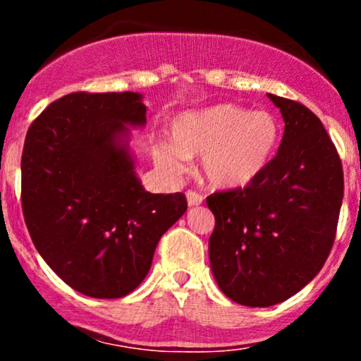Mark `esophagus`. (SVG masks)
<instances>
[{
	"mask_svg": "<svg viewBox=\"0 0 361 361\" xmlns=\"http://www.w3.org/2000/svg\"><path fill=\"white\" fill-rule=\"evenodd\" d=\"M186 202H188L190 207H197L204 202V197H202L200 193L193 192V190H188V192H186Z\"/></svg>",
	"mask_w": 361,
	"mask_h": 361,
	"instance_id": "34e87169",
	"label": "esophagus"
}]
</instances>
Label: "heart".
<instances>
[{
    "label": "heart",
    "instance_id": "b5f03b06",
    "mask_svg": "<svg viewBox=\"0 0 361 361\" xmlns=\"http://www.w3.org/2000/svg\"><path fill=\"white\" fill-rule=\"evenodd\" d=\"M171 144L154 147L156 164L181 175L186 159L202 156V175L217 190L251 185L271 163L280 142L279 120L270 111H250L233 103L186 110L169 123Z\"/></svg>",
    "mask_w": 361,
    "mask_h": 361
}]
</instances>
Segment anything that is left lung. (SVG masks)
Wrapping results in <instances>:
<instances>
[{
	"mask_svg": "<svg viewBox=\"0 0 361 361\" xmlns=\"http://www.w3.org/2000/svg\"><path fill=\"white\" fill-rule=\"evenodd\" d=\"M285 122L279 152L251 185L214 193L209 239L219 288L247 307H270L300 292L324 267L343 202V168L321 120L268 93Z\"/></svg>",
	"mask_w": 361,
	"mask_h": 361,
	"instance_id": "8db88e82",
	"label": "left lung"
}]
</instances>
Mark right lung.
Masks as SVG:
<instances>
[{"label": "right lung", "instance_id": "right-lung-1", "mask_svg": "<svg viewBox=\"0 0 361 361\" xmlns=\"http://www.w3.org/2000/svg\"><path fill=\"white\" fill-rule=\"evenodd\" d=\"M142 94L71 93L27 132L22 207L32 241L82 295L118 299L146 279L156 246L186 212L183 193H149L130 128L146 126Z\"/></svg>", "mask_w": 361, "mask_h": 361}]
</instances>
